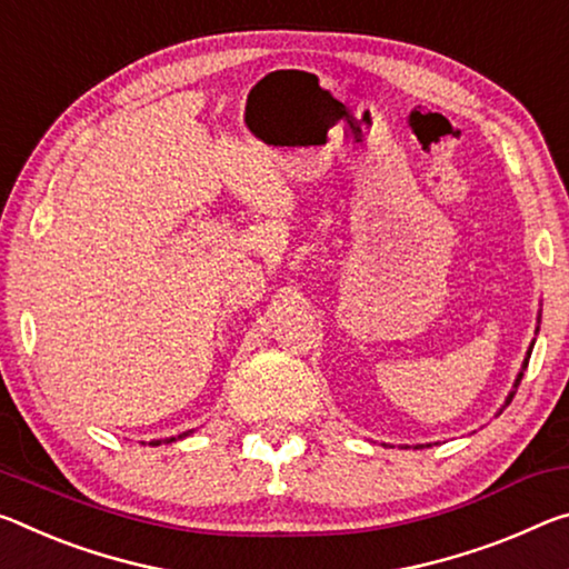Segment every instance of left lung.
<instances>
[{
	"label": "left lung",
	"mask_w": 569,
	"mask_h": 569,
	"mask_svg": "<svg viewBox=\"0 0 569 569\" xmlns=\"http://www.w3.org/2000/svg\"><path fill=\"white\" fill-rule=\"evenodd\" d=\"M537 331H539V329H537ZM531 347H535V341H531ZM531 347H529V351H527V359H525V365H521V372L517 375V382H513V390L509 392L507 405L513 400V392H517V387H519V382H521V377H525V369H527V365H529V357H531ZM507 405H503V408H507Z\"/></svg>",
	"instance_id": "1"
}]
</instances>
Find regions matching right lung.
<instances>
[{"label":"right lung","instance_id":"obj_1","mask_svg":"<svg viewBox=\"0 0 569 569\" xmlns=\"http://www.w3.org/2000/svg\"><path fill=\"white\" fill-rule=\"evenodd\" d=\"M187 436V432H182V436H179V438H184ZM171 440H177V438H167V443H171ZM161 443V440H151V443L149 446H159Z\"/></svg>","mask_w":569,"mask_h":569}]
</instances>
